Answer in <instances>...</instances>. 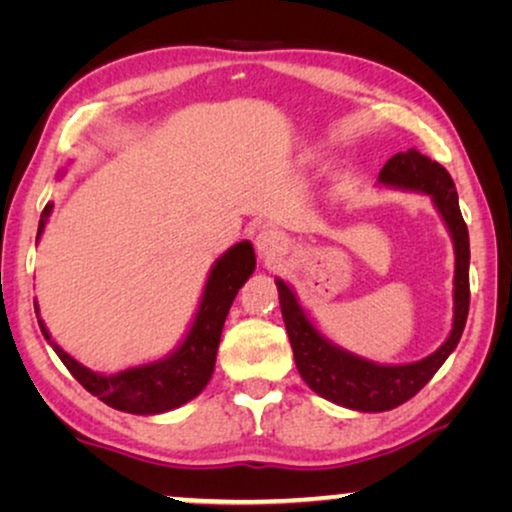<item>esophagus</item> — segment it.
<instances>
[{
    "label": "esophagus",
    "instance_id": "obj_1",
    "mask_svg": "<svg viewBox=\"0 0 512 512\" xmlns=\"http://www.w3.org/2000/svg\"><path fill=\"white\" fill-rule=\"evenodd\" d=\"M256 249H258V254L265 258V261H272V258L284 254L286 240H284L282 233H277V230L263 228L261 233L256 235Z\"/></svg>",
    "mask_w": 512,
    "mask_h": 512
}]
</instances>
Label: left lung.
Wrapping results in <instances>:
<instances>
[{
	"instance_id": "obj_1",
	"label": "left lung",
	"mask_w": 512,
	"mask_h": 512,
	"mask_svg": "<svg viewBox=\"0 0 512 512\" xmlns=\"http://www.w3.org/2000/svg\"><path fill=\"white\" fill-rule=\"evenodd\" d=\"M377 181L389 188L429 195L452 237L454 317L450 335L436 352L412 363H375L359 354L347 352L312 324L291 286L284 279H275L284 326L289 333L300 377L314 394L335 405H342V408L359 412L394 410L401 403L410 401L438 373L447 356L457 349L466 326L468 300H471V289H468V263H471L468 228L459 209L457 188H454V181L445 167L422 156L417 149H408L387 160Z\"/></svg>"
}]
</instances>
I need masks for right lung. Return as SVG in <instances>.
<instances>
[{
  "label": "right lung",
  "instance_id": "obj_1",
  "mask_svg": "<svg viewBox=\"0 0 512 512\" xmlns=\"http://www.w3.org/2000/svg\"><path fill=\"white\" fill-rule=\"evenodd\" d=\"M51 212L53 202H48L39 219L37 237L44 233ZM254 270L256 254L251 242L244 240L233 244L209 270L198 312H195L193 324L188 328L186 338L181 340V345L163 359L125 368L114 375L95 373V370L76 361L74 356H69L58 342H53L41 317L39 328L69 373L83 384V389H88L102 403L121 412H132V415H160V412L174 410L179 405L193 401L212 380L216 349H219L228 310L233 305L237 291L242 289ZM34 310L39 312L37 303H34Z\"/></svg>",
  "mask_w": 512,
  "mask_h": 512
}]
</instances>
